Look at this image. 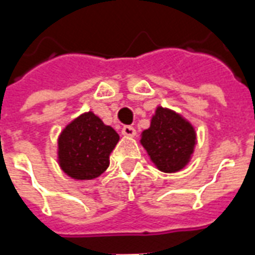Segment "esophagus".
<instances>
[{
	"label": "esophagus",
	"mask_w": 255,
	"mask_h": 255,
	"mask_svg": "<svg viewBox=\"0 0 255 255\" xmlns=\"http://www.w3.org/2000/svg\"><path fill=\"white\" fill-rule=\"evenodd\" d=\"M122 134L126 136V137H133L134 134H136V129L133 127H131V126H124L122 128Z\"/></svg>",
	"instance_id": "34e87169"
}]
</instances>
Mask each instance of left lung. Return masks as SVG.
I'll list each match as a JSON object with an SVG mask.
<instances>
[{
    "mask_svg": "<svg viewBox=\"0 0 255 255\" xmlns=\"http://www.w3.org/2000/svg\"><path fill=\"white\" fill-rule=\"evenodd\" d=\"M140 142L158 170L175 173L191 160L196 133L191 123L179 114L158 106L150 127L142 131Z\"/></svg>",
    "mask_w": 255,
    "mask_h": 255,
    "instance_id": "8db88e82",
    "label": "left lung"
}]
</instances>
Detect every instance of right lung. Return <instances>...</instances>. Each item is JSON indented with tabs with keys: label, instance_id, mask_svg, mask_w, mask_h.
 <instances>
[{
	"label": "right lung",
	"instance_id": "add662e5",
	"mask_svg": "<svg viewBox=\"0 0 255 255\" xmlns=\"http://www.w3.org/2000/svg\"><path fill=\"white\" fill-rule=\"evenodd\" d=\"M119 134L89 111L64 128L59 136L57 158L61 170L73 179H94L110 165V153Z\"/></svg>",
	"mask_w": 255,
	"mask_h": 255
}]
</instances>
